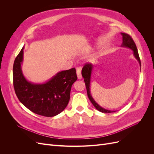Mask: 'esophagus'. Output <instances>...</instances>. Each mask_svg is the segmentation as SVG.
Wrapping results in <instances>:
<instances>
[{
    "label": "esophagus",
    "mask_w": 154,
    "mask_h": 154,
    "mask_svg": "<svg viewBox=\"0 0 154 154\" xmlns=\"http://www.w3.org/2000/svg\"><path fill=\"white\" fill-rule=\"evenodd\" d=\"M76 74H77V77H78V80H82V73H81V69L80 68L76 69Z\"/></svg>",
    "instance_id": "1"
}]
</instances>
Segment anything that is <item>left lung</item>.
<instances>
[{
	"mask_svg": "<svg viewBox=\"0 0 154 154\" xmlns=\"http://www.w3.org/2000/svg\"><path fill=\"white\" fill-rule=\"evenodd\" d=\"M121 35H122V40L123 42L121 47L123 48H127L130 49H131L133 51V54L135 58H136L137 62H139V66H140V69H141V61H140V58H139V54H138V51L137 49L136 45V44L134 43V40L132 38L130 37L128 34L123 33V32H121ZM94 69V66H92L91 63H86L84 67H83L82 71V75L83 78V80L85 82V85H86V88H87V95L88 98H89L90 101H91V103L92 105L94 106L95 108L99 110L101 112H103V113H110V112H114L113 110H109L105 109L103 107H101L100 105L97 104L96 101L93 98L91 93V88H90V85H91V75H92V70Z\"/></svg>",
	"mask_w": 154,
	"mask_h": 154,
	"instance_id": "left-lung-1",
	"label": "left lung"
}]
</instances>
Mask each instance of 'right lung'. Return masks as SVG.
I'll return each instance as SVG.
<instances>
[{"mask_svg":"<svg viewBox=\"0 0 154 154\" xmlns=\"http://www.w3.org/2000/svg\"><path fill=\"white\" fill-rule=\"evenodd\" d=\"M23 47L13 64V85L21 103L32 112L45 117H53L66 109L73 83L77 80L76 69L72 68L57 72L47 82L35 83L25 78L22 70Z\"/></svg>","mask_w":154,"mask_h":154,"instance_id":"1","label":"right lung"}]
</instances>
